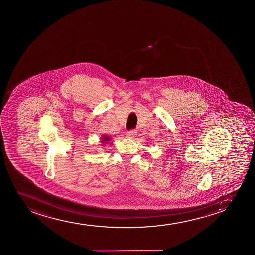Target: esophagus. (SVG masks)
Wrapping results in <instances>:
<instances>
[{"instance_id": "34e87169", "label": "esophagus", "mask_w": 255, "mask_h": 255, "mask_svg": "<svg viewBox=\"0 0 255 255\" xmlns=\"http://www.w3.org/2000/svg\"><path fill=\"white\" fill-rule=\"evenodd\" d=\"M136 135H137V131L136 130H132V131H129V132H127V137L128 138H131V139L135 138Z\"/></svg>"}]
</instances>
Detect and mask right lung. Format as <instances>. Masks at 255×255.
<instances>
[{
  "label": "right lung",
  "instance_id": "right-lung-1",
  "mask_svg": "<svg viewBox=\"0 0 255 255\" xmlns=\"http://www.w3.org/2000/svg\"><path fill=\"white\" fill-rule=\"evenodd\" d=\"M112 140V138H110V136H107V135H102V137H101V141H100V145H102L104 146L105 144L106 143H108L110 141Z\"/></svg>",
  "mask_w": 255,
  "mask_h": 255
}]
</instances>
